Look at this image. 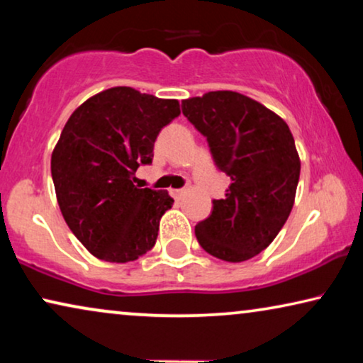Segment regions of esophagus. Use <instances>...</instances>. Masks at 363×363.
Returning a JSON list of instances; mask_svg holds the SVG:
<instances>
[{"label":"esophagus","instance_id":"esophagus-1","mask_svg":"<svg viewBox=\"0 0 363 363\" xmlns=\"http://www.w3.org/2000/svg\"><path fill=\"white\" fill-rule=\"evenodd\" d=\"M170 193L175 198H180L182 195H185L186 190H185V188H173V190H170Z\"/></svg>","mask_w":363,"mask_h":363}]
</instances>
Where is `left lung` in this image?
<instances>
[{
    "mask_svg": "<svg viewBox=\"0 0 363 363\" xmlns=\"http://www.w3.org/2000/svg\"><path fill=\"white\" fill-rule=\"evenodd\" d=\"M182 111L231 178L225 200H213L211 215L195 226L196 240L218 259H251L271 245L294 205L301 173L294 137L277 113L240 92L186 99Z\"/></svg>",
    "mask_w": 363,
    "mask_h": 363,
    "instance_id": "left-lung-1",
    "label": "left lung"
}]
</instances>
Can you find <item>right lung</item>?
<instances>
[{
    "label": "right lung",
    "mask_w": 363,
    "mask_h": 363,
    "mask_svg": "<svg viewBox=\"0 0 363 363\" xmlns=\"http://www.w3.org/2000/svg\"><path fill=\"white\" fill-rule=\"evenodd\" d=\"M180 116L175 99L112 87L87 99L64 125L51 157L59 208L86 250L108 262L135 261L155 246L165 190L137 188L158 132Z\"/></svg>",
    "instance_id": "add662e5"
}]
</instances>
